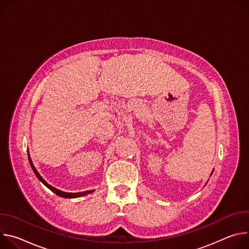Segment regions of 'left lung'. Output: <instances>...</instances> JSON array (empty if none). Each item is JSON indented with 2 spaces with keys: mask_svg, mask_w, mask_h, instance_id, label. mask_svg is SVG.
Returning a JSON list of instances; mask_svg holds the SVG:
<instances>
[{
  "mask_svg": "<svg viewBox=\"0 0 249 249\" xmlns=\"http://www.w3.org/2000/svg\"><path fill=\"white\" fill-rule=\"evenodd\" d=\"M213 171H214V169H213V170H212V173H213ZM212 173H211V175H212Z\"/></svg>",
  "mask_w": 249,
  "mask_h": 249,
  "instance_id": "left-lung-1",
  "label": "left lung"
}]
</instances>
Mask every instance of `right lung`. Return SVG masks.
I'll list each match as a JSON object with an SVG mask.
<instances>
[{
  "label": "right lung",
  "mask_w": 249,
  "mask_h": 249,
  "mask_svg": "<svg viewBox=\"0 0 249 249\" xmlns=\"http://www.w3.org/2000/svg\"><path fill=\"white\" fill-rule=\"evenodd\" d=\"M27 155H28V160H29V163H30V166H31V168H32V170H33V172L35 173V175H36V177L37 178L47 187V188H49L52 192H54L56 195H58V196H60V197H63V198H79V197H82V196H86V195H88V194H90V193H92L94 190L92 189V190H88V191H84V192H78V193H71V192H64V191H62V190H59V189H57V188H55V187H53V186H51L50 184H48L43 178H42V176L39 174V172L37 171V169L35 168V166L33 165V163H32V160H31V159H30V157H29V153H28V151H27Z\"/></svg>",
  "instance_id": "obj_1"
}]
</instances>
